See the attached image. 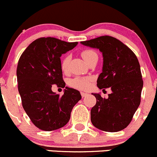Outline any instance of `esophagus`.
<instances>
[{"label":"esophagus","mask_w":157,"mask_h":157,"mask_svg":"<svg viewBox=\"0 0 157 157\" xmlns=\"http://www.w3.org/2000/svg\"><path fill=\"white\" fill-rule=\"evenodd\" d=\"M80 94H81L82 97H86L87 95H88V94L86 93V92H80Z\"/></svg>","instance_id":"1"}]
</instances>
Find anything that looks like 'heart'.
<instances>
[{"instance_id":"b5f03b06","label":"heart","mask_w":157,"mask_h":157,"mask_svg":"<svg viewBox=\"0 0 157 157\" xmlns=\"http://www.w3.org/2000/svg\"><path fill=\"white\" fill-rule=\"evenodd\" d=\"M81 56L84 60L88 62L92 57L98 55H97L96 52L92 49H86L81 52ZM71 56L69 54H66L65 56L62 57V60H61V68L64 72L68 71ZM92 81V79L90 77H76L69 80V85L73 88L85 90L90 88Z\"/></svg>"}]
</instances>
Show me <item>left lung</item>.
Listing matches in <instances>:
<instances>
[{
	"instance_id": "obj_1",
	"label": "left lung",
	"mask_w": 157,
	"mask_h": 157,
	"mask_svg": "<svg viewBox=\"0 0 157 157\" xmlns=\"http://www.w3.org/2000/svg\"><path fill=\"white\" fill-rule=\"evenodd\" d=\"M81 44L99 49L103 56L102 72L97 86L110 88L108 98L94 93L96 104L91 110V121L98 129L121 131L131 123L141 102L143 80L136 56L123 43L110 36H101Z\"/></svg>"
}]
</instances>
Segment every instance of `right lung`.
I'll return each instance as SVG.
<instances>
[{
	"label": "right lung",
	"instance_id": "right-lung-1",
	"mask_svg": "<svg viewBox=\"0 0 157 157\" xmlns=\"http://www.w3.org/2000/svg\"><path fill=\"white\" fill-rule=\"evenodd\" d=\"M55 37L33 41L19 58L16 70L18 90L22 107L31 121L44 131L65 126L74 106L81 99L80 92L65 87L62 96L52 91V86L64 88L61 56L77 45Z\"/></svg>",
	"mask_w": 157,
	"mask_h": 157
}]
</instances>
